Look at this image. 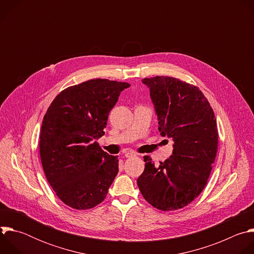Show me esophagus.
Returning <instances> with one entry per match:
<instances>
[{
  "label": "esophagus",
  "instance_id": "1",
  "mask_svg": "<svg viewBox=\"0 0 254 254\" xmlns=\"http://www.w3.org/2000/svg\"><path fill=\"white\" fill-rule=\"evenodd\" d=\"M125 156H126L127 158H129V157H134V156H136V154L133 153V152H127V153L125 154Z\"/></svg>",
  "mask_w": 254,
  "mask_h": 254
}]
</instances>
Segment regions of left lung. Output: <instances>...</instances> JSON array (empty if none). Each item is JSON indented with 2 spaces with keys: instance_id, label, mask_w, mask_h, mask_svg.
Returning a JSON list of instances; mask_svg holds the SVG:
<instances>
[{
  "instance_id": "left-lung-1",
  "label": "left lung",
  "mask_w": 254,
  "mask_h": 254,
  "mask_svg": "<svg viewBox=\"0 0 254 254\" xmlns=\"http://www.w3.org/2000/svg\"><path fill=\"white\" fill-rule=\"evenodd\" d=\"M159 121V130L174 141L173 155L157 167L149 156L137 186L162 211L184 208L205 188L218 149L213 108L198 86L170 76L143 78Z\"/></svg>"
}]
</instances>
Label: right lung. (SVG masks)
Listing matches in <instances>:
<instances>
[{"label":"right lung","instance_id":"right-lung-1","mask_svg":"<svg viewBox=\"0 0 254 254\" xmlns=\"http://www.w3.org/2000/svg\"><path fill=\"white\" fill-rule=\"evenodd\" d=\"M127 82L90 79L62 90L51 102L40 131L42 167L57 197L86 210L100 204L119 172L118 156L95 139L104 134L112 108Z\"/></svg>","mask_w":254,"mask_h":254}]
</instances>
